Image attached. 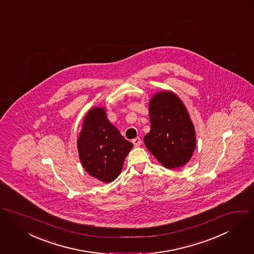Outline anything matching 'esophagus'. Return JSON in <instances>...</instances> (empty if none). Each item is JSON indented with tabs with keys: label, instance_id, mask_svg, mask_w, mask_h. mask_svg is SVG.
Instances as JSON below:
<instances>
[{
	"label": "esophagus",
	"instance_id": "esophagus-1",
	"mask_svg": "<svg viewBox=\"0 0 254 254\" xmlns=\"http://www.w3.org/2000/svg\"><path fill=\"white\" fill-rule=\"evenodd\" d=\"M132 143L134 144V146H135V147H138V146H140L141 139L139 137H136V138L132 139Z\"/></svg>",
	"mask_w": 254,
	"mask_h": 254
}]
</instances>
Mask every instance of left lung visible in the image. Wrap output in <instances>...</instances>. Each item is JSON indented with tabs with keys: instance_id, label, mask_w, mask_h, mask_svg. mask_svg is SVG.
<instances>
[{
	"instance_id": "left-lung-1",
	"label": "left lung",
	"mask_w": 254,
	"mask_h": 254,
	"mask_svg": "<svg viewBox=\"0 0 254 254\" xmlns=\"http://www.w3.org/2000/svg\"><path fill=\"white\" fill-rule=\"evenodd\" d=\"M149 118L147 149L167 169L186 165L196 148V131L181 99L169 90L156 93L149 102Z\"/></svg>"
}]
</instances>
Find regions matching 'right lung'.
<instances>
[{
    "label": "right lung",
    "mask_w": 254,
    "mask_h": 254,
    "mask_svg": "<svg viewBox=\"0 0 254 254\" xmlns=\"http://www.w3.org/2000/svg\"><path fill=\"white\" fill-rule=\"evenodd\" d=\"M77 146L85 171L109 183L120 175L133 144L121 135L107 119L103 107H93L85 115Z\"/></svg>",
    "instance_id": "add662e5"
}]
</instances>
